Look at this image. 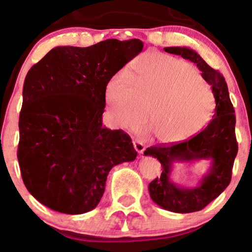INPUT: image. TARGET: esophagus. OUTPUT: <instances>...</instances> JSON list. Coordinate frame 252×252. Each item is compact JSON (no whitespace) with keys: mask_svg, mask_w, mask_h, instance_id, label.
<instances>
[{"mask_svg":"<svg viewBox=\"0 0 252 252\" xmlns=\"http://www.w3.org/2000/svg\"><path fill=\"white\" fill-rule=\"evenodd\" d=\"M133 147H135V150L139 154H142L144 152V150H145V145H144L142 142H139V140H137V139L133 140Z\"/></svg>","mask_w":252,"mask_h":252,"instance_id":"34e87169","label":"esophagus"}]
</instances>
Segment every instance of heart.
Segmentation results:
<instances>
[{
  "mask_svg": "<svg viewBox=\"0 0 252 252\" xmlns=\"http://www.w3.org/2000/svg\"><path fill=\"white\" fill-rule=\"evenodd\" d=\"M129 78L114 76L106 99L114 120L123 128L145 123L162 143H177L198 133L214 112V95L198 70L182 60L149 52L129 70Z\"/></svg>",
  "mask_w": 252,
  "mask_h": 252,
  "instance_id": "b5f03b06",
  "label": "heart"
}]
</instances>
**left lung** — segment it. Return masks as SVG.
Returning a JSON list of instances; mask_svg holds the SVG:
<instances>
[{"label":"left lung","instance_id":"left-lung-1","mask_svg":"<svg viewBox=\"0 0 252 252\" xmlns=\"http://www.w3.org/2000/svg\"><path fill=\"white\" fill-rule=\"evenodd\" d=\"M165 52L196 63L202 77L212 86L216 99L213 119L192 138L175 144L147 147L144 154L160 161L162 173L149 184L152 200L162 209L175 213L203 210L228 187L239 145L235 136V110L229 99L227 83L219 70L207 64L194 50L187 47H166ZM211 158L209 173L196 188H181L170 180L172 162Z\"/></svg>","mask_w":252,"mask_h":252}]
</instances>
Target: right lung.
Masks as SVG:
<instances>
[{
	"label": "right lung",
	"mask_w": 252,
	"mask_h": 252,
	"mask_svg": "<svg viewBox=\"0 0 252 252\" xmlns=\"http://www.w3.org/2000/svg\"><path fill=\"white\" fill-rule=\"evenodd\" d=\"M143 49L139 39L60 46L29 70L23 87L17 158L23 182L56 212L96 207L114 166L137 157L123 130L102 126L106 87Z\"/></svg>",
	"instance_id": "right-lung-1"
}]
</instances>
